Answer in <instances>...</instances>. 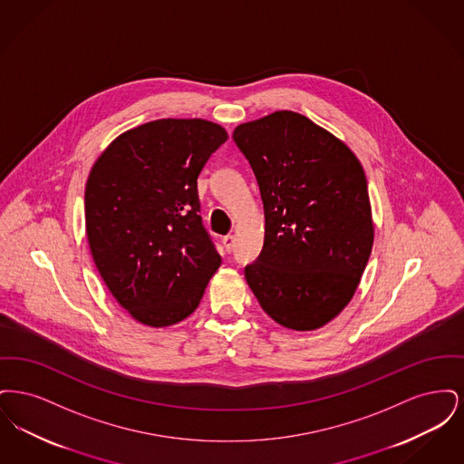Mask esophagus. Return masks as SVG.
Returning a JSON list of instances; mask_svg holds the SVG:
<instances>
[{"mask_svg":"<svg viewBox=\"0 0 464 464\" xmlns=\"http://www.w3.org/2000/svg\"><path fill=\"white\" fill-rule=\"evenodd\" d=\"M222 243H224V248H226L227 252H231L233 246H235V237H233V235H227V237L222 238Z\"/></svg>","mask_w":464,"mask_h":464,"instance_id":"34e87169","label":"esophagus"}]
</instances>
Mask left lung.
<instances>
[{"label":"left lung","mask_w":464,"mask_h":464,"mask_svg":"<svg viewBox=\"0 0 464 464\" xmlns=\"http://www.w3.org/2000/svg\"><path fill=\"white\" fill-rule=\"evenodd\" d=\"M233 139L265 205V245L245 280L290 331H316L353 299L372 252L374 221L360 160L295 111L242 123Z\"/></svg>","instance_id":"1"}]
</instances>
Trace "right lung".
Returning <instances> with one entry per match:
<instances>
[{"label": "right lung", "instance_id": "add662e5", "mask_svg": "<svg viewBox=\"0 0 464 464\" xmlns=\"http://www.w3.org/2000/svg\"><path fill=\"white\" fill-rule=\"evenodd\" d=\"M226 139L224 127L203 118H161L118 135L90 170L85 227L93 263L142 325L188 318L221 266L199 218L197 179Z\"/></svg>", "mask_w": 464, "mask_h": 464}]
</instances>
